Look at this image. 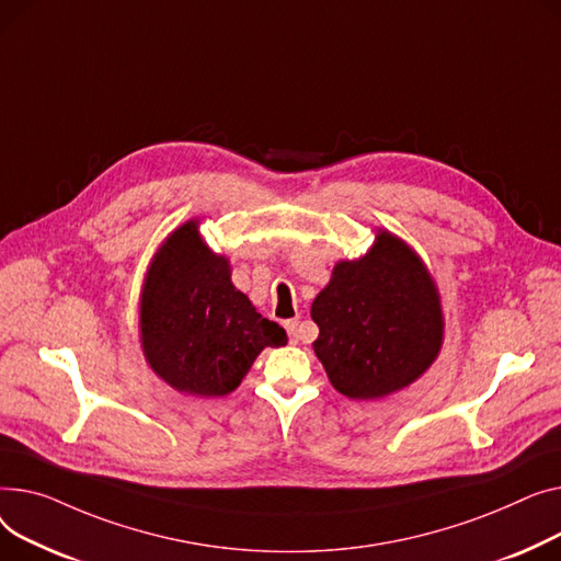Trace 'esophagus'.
<instances>
[{"label":"esophagus","mask_w":561,"mask_h":561,"mask_svg":"<svg viewBox=\"0 0 561 561\" xmlns=\"http://www.w3.org/2000/svg\"><path fill=\"white\" fill-rule=\"evenodd\" d=\"M285 328H287L289 342H291V344H299V319H289V321H285Z\"/></svg>","instance_id":"34e87169"}]
</instances>
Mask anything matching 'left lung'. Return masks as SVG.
<instances>
[{
	"instance_id": "left-lung-1",
	"label": "left lung",
	"mask_w": 561,
	"mask_h": 561,
	"mask_svg": "<svg viewBox=\"0 0 561 561\" xmlns=\"http://www.w3.org/2000/svg\"><path fill=\"white\" fill-rule=\"evenodd\" d=\"M312 348L333 387L355 401L389 397L433 365L444 342L437 285L389 230L367 255L342 260L312 301Z\"/></svg>"
}]
</instances>
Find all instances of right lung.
<instances>
[{"mask_svg":"<svg viewBox=\"0 0 561 561\" xmlns=\"http://www.w3.org/2000/svg\"><path fill=\"white\" fill-rule=\"evenodd\" d=\"M140 342L149 367L190 397H226L265 346L287 335L230 283L226 255L190 219L160 244L140 294Z\"/></svg>","mask_w":561,"mask_h":561,"instance_id":"1","label":"right lung"}]
</instances>
